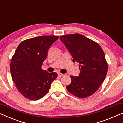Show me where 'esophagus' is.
<instances>
[{"label":"esophagus","instance_id":"34e87169","mask_svg":"<svg viewBox=\"0 0 123 123\" xmlns=\"http://www.w3.org/2000/svg\"><path fill=\"white\" fill-rule=\"evenodd\" d=\"M64 75H65V74H63V73H58V77H61L63 76Z\"/></svg>","mask_w":123,"mask_h":123}]
</instances>
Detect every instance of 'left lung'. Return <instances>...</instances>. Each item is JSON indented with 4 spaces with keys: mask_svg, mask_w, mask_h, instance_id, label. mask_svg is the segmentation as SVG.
Masks as SVG:
<instances>
[{
    "mask_svg": "<svg viewBox=\"0 0 123 123\" xmlns=\"http://www.w3.org/2000/svg\"><path fill=\"white\" fill-rule=\"evenodd\" d=\"M60 40L72 55L73 62L80 63L78 76H71L67 91L80 98L96 92L105 80L108 63L103 50L99 44L80 34L60 36Z\"/></svg>",
    "mask_w": 123,
    "mask_h": 123,
    "instance_id": "1",
    "label": "left lung"
}]
</instances>
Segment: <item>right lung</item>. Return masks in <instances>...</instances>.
Wrapping results in <instances>:
<instances>
[{
  "instance_id": "obj_1",
  "label": "right lung",
  "mask_w": 123,
  "mask_h": 123,
  "mask_svg": "<svg viewBox=\"0 0 123 123\" xmlns=\"http://www.w3.org/2000/svg\"><path fill=\"white\" fill-rule=\"evenodd\" d=\"M58 38L57 36L44 35L24 40L12 56L10 69L16 88L25 98L40 99L48 93L51 83L57 77L41 68L47 51Z\"/></svg>"
}]
</instances>
